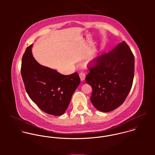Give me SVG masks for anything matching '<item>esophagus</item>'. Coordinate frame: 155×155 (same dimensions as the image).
<instances>
[{"label": "esophagus", "instance_id": "obj_1", "mask_svg": "<svg viewBox=\"0 0 155 155\" xmlns=\"http://www.w3.org/2000/svg\"><path fill=\"white\" fill-rule=\"evenodd\" d=\"M79 77L81 81H84L85 79V73L84 72H81L79 73Z\"/></svg>", "mask_w": 155, "mask_h": 155}]
</instances>
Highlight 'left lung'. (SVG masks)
Masks as SVG:
<instances>
[{"label":"left lung","instance_id":"8db88e82","mask_svg":"<svg viewBox=\"0 0 155 155\" xmlns=\"http://www.w3.org/2000/svg\"><path fill=\"white\" fill-rule=\"evenodd\" d=\"M135 60L124 41L89 64L85 81L92 88L91 101L98 110L109 112L125 100L133 85Z\"/></svg>","mask_w":155,"mask_h":155}]
</instances>
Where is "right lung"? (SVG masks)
Wrapping results in <instances>:
<instances>
[{"label": "right lung", "instance_id": "right-lung-1", "mask_svg": "<svg viewBox=\"0 0 155 155\" xmlns=\"http://www.w3.org/2000/svg\"><path fill=\"white\" fill-rule=\"evenodd\" d=\"M32 45L23 55L21 74L29 97L41 110L54 115L63 114L81 79L77 73L63 75L39 64L31 52Z\"/></svg>", "mask_w": 155, "mask_h": 155}]
</instances>
